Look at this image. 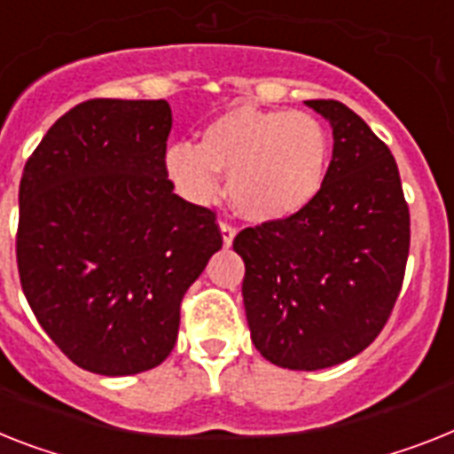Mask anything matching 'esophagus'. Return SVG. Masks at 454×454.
<instances>
[{
    "label": "esophagus",
    "instance_id": "1",
    "mask_svg": "<svg viewBox=\"0 0 454 454\" xmlns=\"http://www.w3.org/2000/svg\"><path fill=\"white\" fill-rule=\"evenodd\" d=\"M220 231H223V243L224 246H231V241H234L236 236V227L231 223H227V220H220Z\"/></svg>",
    "mask_w": 454,
    "mask_h": 454
}]
</instances>
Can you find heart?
I'll use <instances>...</instances> for the list:
<instances>
[{
    "label": "heart",
    "instance_id": "b5f03b06",
    "mask_svg": "<svg viewBox=\"0 0 454 454\" xmlns=\"http://www.w3.org/2000/svg\"><path fill=\"white\" fill-rule=\"evenodd\" d=\"M327 168V129L303 111L231 108L204 127L200 145L178 141L164 153V174L185 200L213 201L224 174L236 211L260 223L309 206Z\"/></svg>",
    "mask_w": 454,
    "mask_h": 454
}]
</instances>
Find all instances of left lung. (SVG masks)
Listing matches in <instances>:
<instances>
[{
  "mask_svg": "<svg viewBox=\"0 0 454 454\" xmlns=\"http://www.w3.org/2000/svg\"><path fill=\"white\" fill-rule=\"evenodd\" d=\"M306 104L334 134L320 192L301 211L234 239L246 262L241 292L254 348L294 371L340 364L376 340L411 248V213L387 145L346 104Z\"/></svg>",
  "mask_w": 454,
  "mask_h": 454,
  "instance_id": "1",
  "label": "left lung"
}]
</instances>
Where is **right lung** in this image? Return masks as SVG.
I'll list each match as a JSON object with an SVG mask.
<instances>
[{
  "mask_svg": "<svg viewBox=\"0 0 454 454\" xmlns=\"http://www.w3.org/2000/svg\"><path fill=\"white\" fill-rule=\"evenodd\" d=\"M171 122L164 99H88L22 171V292L52 343L101 376L162 364L187 287L223 248L215 213L164 174Z\"/></svg>",
  "mask_w": 454,
  "mask_h": 454,
  "instance_id": "1",
  "label": "right lung"
}]
</instances>
